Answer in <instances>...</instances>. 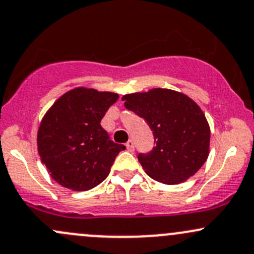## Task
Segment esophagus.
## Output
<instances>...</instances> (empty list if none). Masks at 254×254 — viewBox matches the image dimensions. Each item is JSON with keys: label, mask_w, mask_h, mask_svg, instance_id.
<instances>
[{"label": "esophagus", "mask_w": 254, "mask_h": 254, "mask_svg": "<svg viewBox=\"0 0 254 254\" xmlns=\"http://www.w3.org/2000/svg\"><path fill=\"white\" fill-rule=\"evenodd\" d=\"M126 148H127L128 151H133V150H134V143H133L132 139H129V140L127 141V143H126Z\"/></svg>", "instance_id": "obj_1"}]
</instances>
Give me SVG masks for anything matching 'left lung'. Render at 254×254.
<instances>
[{"label": "left lung", "instance_id": "obj_1", "mask_svg": "<svg viewBox=\"0 0 254 254\" xmlns=\"http://www.w3.org/2000/svg\"><path fill=\"white\" fill-rule=\"evenodd\" d=\"M128 110L143 117L156 145L138 160L149 177L179 184L192 177L209 154L211 130L200 106L181 92L152 88L122 97Z\"/></svg>", "mask_w": 254, "mask_h": 254}]
</instances>
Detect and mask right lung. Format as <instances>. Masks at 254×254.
<instances>
[{
  "label": "right lung",
  "instance_id": "1",
  "mask_svg": "<svg viewBox=\"0 0 254 254\" xmlns=\"http://www.w3.org/2000/svg\"><path fill=\"white\" fill-rule=\"evenodd\" d=\"M119 94L77 87L63 94L41 121L37 150L41 161L58 184L73 191L99 185L110 173L120 151L100 126Z\"/></svg>",
  "mask_w": 254,
  "mask_h": 254
}]
</instances>
